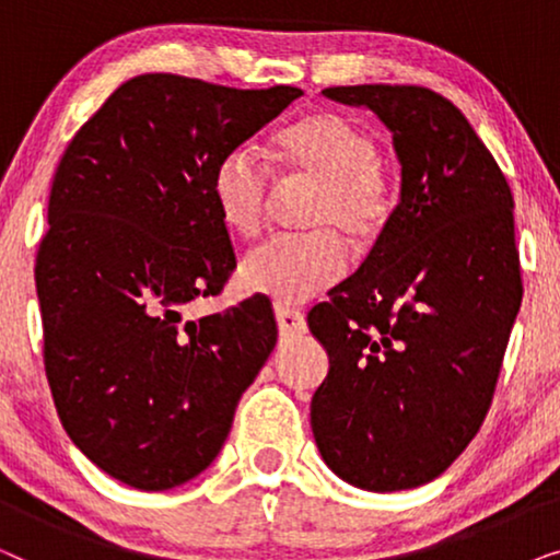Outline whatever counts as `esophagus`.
Instances as JSON below:
<instances>
[{
    "label": "esophagus",
    "mask_w": 560,
    "mask_h": 560,
    "mask_svg": "<svg viewBox=\"0 0 560 560\" xmlns=\"http://www.w3.org/2000/svg\"><path fill=\"white\" fill-rule=\"evenodd\" d=\"M275 318H278V328L282 336H298L305 331V318L298 308H290V305H275Z\"/></svg>",
    "instance_id": "obj_1"
}]
</instances>
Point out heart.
<instances>
[{
    "instance_id": "1",
    "label": "heart",
    "mask_w": 560,
    "mask_h": 560,
    "mask_svg": "<svg viewBox=\"0 0 560 560\" xmlns=\"http://www.w3.org/2000/svg\"><path fill=\"white\" fill-rule=\"evenodd\" d=\"M275 163L290 178L308 180L316 194L305 209L308 234L272 236L244 255L240 282L278 305L311 301L347 272V247L370 249L393 224L397 190L380 165L370 129L341 112H313L275 135ZM270 171L249 144L229 148L211 171L209 194L232 234L262 229L270 201Z\"/></svg>"
}]
</instances>
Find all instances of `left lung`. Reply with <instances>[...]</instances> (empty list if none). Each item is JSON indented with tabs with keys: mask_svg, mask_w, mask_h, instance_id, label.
Segmentation results:
<instances>
[{
	"mask_svg": "<svg viewBox=\"0 0 560 560\" xmlns=\"http://www.w3.org/2000/svg\"><path fill=\"white\" fill-rule=\"evenodd\" d=\"M393 132L402 165L393 224L308 313L328 351L311 402L324 462L370 492L441 477L485 423L523 301L515 201L492 152L423 86H331Z\"/></svg>",
	"mask_w": 560,
	"mask_h": 560,
	"instance_id": "8db88e82",
	"label": "left lung"
}]
</instances>
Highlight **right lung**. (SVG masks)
I'll list each match as a JSON object with an SVG mask.
<instances>
[{"instance_id":"add662e5","label":"right lung","mask_w":560,"mask_h":560,"mask_svg":"<svg viewBox=\"0 0 560 560\" xmlns=\"http://www.w3.org/2000/svg\"><path fill=\"white\" fill-rule=\"evenodd\" d=\"M298 96L135 75L60 158L35 259L45 377L71 441L129 487L160 492L201 474L275 349L265 298L198 320L186 311L236 267L213 165Z\"/></svg>"}]
</instances>
